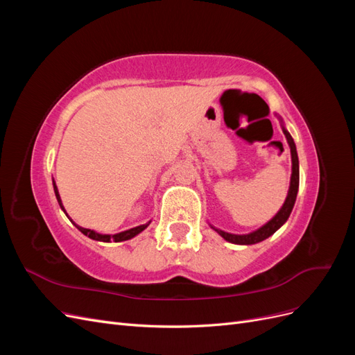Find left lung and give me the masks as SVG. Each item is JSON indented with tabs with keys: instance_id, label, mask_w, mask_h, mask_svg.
Wrapping results in <instances>:
<instances>
[{
	"instance_id": "1",
	"label": "left lung",
	"mask_w": 355,
	"mask_h": 355,
	"mask_svg": "<svg viewBox=\"0 0 355 355\" xmlns=\"http://www.w3.org/2000/svg\"><path fill=\"white\" fill-rule=\"evenodd\" d=\"M283 132L284 136L287 139V144L290 146V153H292V179H290V188H288V194L287 198L283 204V207L280 209L275 216L268 222L266 225H263L262 228H259L254 232L250 234H245V235H235V234H228L225 231L216 230L214 227H211L214 231H218V234L220 237H223L227 241L234 243V244H256L259 241H263L265 239L270 237L272 235L278 228L282 227V225L288 219L290 213H292V209L295 206V201H296V196H297V188H299V159H297V153H296V145L293 142V137L290 136V133L286 130L283 127Z\"/></svg>"
}]
</instances>
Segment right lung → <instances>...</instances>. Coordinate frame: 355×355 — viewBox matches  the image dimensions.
<instances>
[{"mask_svg":"<svg viewBox=\"0 0 355 355\" xmlns=\"http://www.w3.org/2000/svg\"><path fill=\"white\" fill-rule=\"evenodd\" d=\"M53 187H55V194H56V198H58V201H59V204H60V207H62V210L65 211V209H63V206H62V200H60V196H59V192H58V188H56V184H55V179H53ZM67 213V211H65ZM68 216V214H67ZM75 227H77L84 235H87V237H90L92 240H98V241H105V243H110V241H115V243H118V241H125V240H130V239H133L135 235H137L139 232H142L148 225H149V222L148 223H145V225H141V227H136V228H132V230H127V231H124V232H120V234H114V235H106V234H98V232H94V231H92V230H87V228H81V227H78L77 223H73Z\"/></svg>","mask_w":355,"mask_h":355,"instance_id":"right-lung-1","label":"right lung"}]
</instances>
